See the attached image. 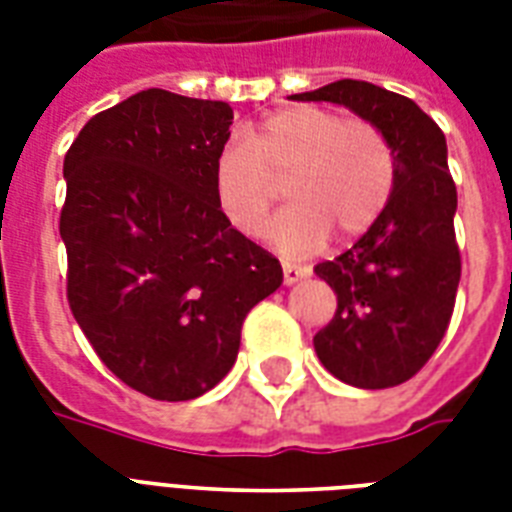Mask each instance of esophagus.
I'll list each match as a JSON object with an SVG mask.
<instances>
[{
	"label": "esophagus",
	"instance_id": "1",
	"mask_svg": "<svg viewBox=\"0 0 512 512\" xmlns=\"http://www.w3.org/2000/svg\"><path fill=\"white\" fill-rule=\"evenodd\" d=\"M281 268H284V284H295V281L305 279V276H311V268H308V265H297V263H289V260H284V263H281Z\"/></svg>",
	"mask_w": 512,
	"mask_h": 512
}]
</instances>
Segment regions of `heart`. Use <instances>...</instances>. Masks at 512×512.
Listing matches in <instances>:
<instances>
[{
    "mask_svg": "<svg viewBox=\"0 0 512 512\" xmlns=\"http://www.w3.org/2000/svg\"><path fill=\"white\" fill-rule=\"evenodd\" d=\"M396 177V151L377 124L300 103L265 116L252 138L233 135L217 151L212 191L225 220L257 236L284 185L295 204L268 236L287 255H308L329 233L345 241L369 231L388 207Z\"/></svg>",
    "mask_w": 512,
    "mask_h": 512,
    "instance_id": "1",
    "label": "heart"
}]
</instances>
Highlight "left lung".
I'll use <instances>...</instances> for the list:
<instances>
[{"instance_id":"left-lung-1","label":"left lung","mask_w":512,"mask_h":512,"mask_svg":"<svg viewBox=\"0 0 512 512\" xmlns=\"http://www.w3.org/2000/svg\"><path fill=\"white\" fill-rule=\"evenodd\" d=\"M292 98L348 106L377 124L396 151V188L380 220L348 252L316 265L335 289L337 311L313 337L321 364L337 380L366 390L393 388L428 364L457 300V185L444 132L414 100L358 79Z\"/></svg>"}]
</instances>
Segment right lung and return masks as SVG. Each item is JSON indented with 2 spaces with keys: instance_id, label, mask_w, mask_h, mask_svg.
<instances>
[{
  "instance_id": "1",
  "label": "right lung",
  "mask_w": 512,
  "mask_h": 512,
  "mask_svg": "<svg viewBox=\"0 0 512 512\" xmlns=\"http://www.w3.org/2000/svg\"><path fill=\"white\" fill-rule=\"evenodd\" d=\"M231 124L223 100L154 87L92 116L63 159L71 313L100 361L156 401L215 388L247 313L284 279L217 207Z\"/></svg>"
}]
</instances>
